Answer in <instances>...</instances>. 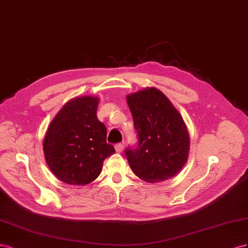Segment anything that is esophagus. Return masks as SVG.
Wrapping results in <instances>:
<instances>
[{
    "label": "esophagus",
    "mask_w": 248,
    "mask_h": 248,
    "mask_svg": "<svg viewBox=\"0 0 248 248\" xmlns=\"http://www.w3.org/2000/svg\"><path fill=\"white\" fill-rule=\"evenodd\" d=\"M114 147H115V151H116L117 153H122L123 150H124V144H123V143H116V144L114 145Z\"/></svg>",
    "instance_id": "34e87169"
}]
</instances>
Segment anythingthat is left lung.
Listing matches in <instances>:
<instances>
[{
  "label": "left lung",
  "instance_id": "obj_1",
  "mask_svg": "<svg viewBox=\"0 0 248 248\" xmlns=\"http://www.w3.org/2000/svg\"><path fill=\"white\" fill-rule=\"evenodd\" d=\"M137 145L124 150L138 178L148 183L172 178L185 165L189 134L182 116L162 91L146 88L126 96Z\"/></svg>",
  "mask_w": 248,
  "mask_h": 248
}]
</instances>
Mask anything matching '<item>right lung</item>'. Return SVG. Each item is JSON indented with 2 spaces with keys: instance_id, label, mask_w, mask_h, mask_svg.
Wrapping results in <instances>:
<instances>
[{
  "instance_id": "1",
  "label": "right lung",
  "mask_w": 248,
  "mask_h": 248,
  "mask_svg": "<svg viewBox=\"0 0 248 248\" xmlns=\"http://www.w3.org/2000/svg\"><path fill=\"white\" fill-rule=\"evenodd\" d=\"M98 98L85 95L64 105L44 140L48 167L69 185H87L100 175L103 162L115 153L107 143V128L98 120Z\"/></svg>"
}]
</instances>
